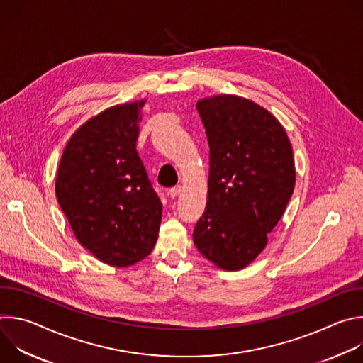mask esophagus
Masks as SVG:
<instances>
[{
    "label": "esophagus",
    "mask_w": 363,
    "mask_h": 363,
    "mask_svg": "<svg viewBox=\"0 0 363 363\" xmlns=\"http://www.w3.org/2000/svg\"><path fill=\"white\" fill-rule=\"evenodd\" d=\"M181 191H182V188L178 185V186H174V188H171V189L168 191V195H169L171 198H177V196L181 194Z\"/></svg>",
    "instance_id": "1"
}]
</instances>
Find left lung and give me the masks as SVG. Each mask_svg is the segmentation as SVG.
Wrapping results in <instances>:
<instances>
[{
  "mask_svg": "<svg viewBox=\"0 0 363 363\" xmlns=\"http://www.w3.org/2000/svg\"><path fill=\"white\" fill-rule=\"evenodd\" d=\"M210 145L206 206L194 230L198 251L235 272L267 245L296 184L293 149L283 125L263 106L235 94L199 99Z\"/></svg>",
  "mask_w": 363,
  "mask_h": 363,
  "instance_id": "left-lung-1",
  "label": "left lung"
}]
</instances>
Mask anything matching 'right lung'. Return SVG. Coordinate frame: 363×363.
<instances>
[{
  "label": "right lung",
  "instance_id": "1",
  "mask_svg": "<svg viewBox=\"0 0 363 363\" xmlns=\"http://www.w3.org/2000/svg\"><path fill=\"white\" fill-rule=\"evenodd\" d=\"M146 99L108 108L69 139L56 196L77 238L97 260L129 267L158 240L162 203L136 150Z\"/></svg>",
  "mask_w": 363,
  "mask_h": 363
}]
</instances>
